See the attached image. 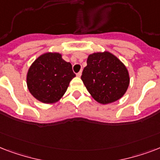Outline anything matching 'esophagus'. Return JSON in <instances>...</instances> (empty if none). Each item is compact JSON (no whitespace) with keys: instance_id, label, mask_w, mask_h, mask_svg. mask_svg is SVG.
Here are the masks:
<instances>
[{"instance_id":"obj_1","label":"esophagus","mask_w":160,"mask_h":160,"mask_svg":"<svg viewBox=\"0 0 160 160\" xmlns=\"http://www.w3.org/2000/svg\"><path fill=\"white\" fill-rule=\"evenodd\" d=\"M81 74H82V71H81V70H80V72H78L77 74H76V75H77L78 77H80V76H81Z\"/></svg>"}]
</instances>
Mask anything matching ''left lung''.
<instances>
[{
  "instance_id": "left-lung-1",
  "label": "left lung",
  "mask_w": 160,
  "mask_h": 160,
  "mask_svg": "<svg viewBox=\"0 0 160 160\" xmlns=\"http://www.w3.org/2000/svg\"><path fill=\"white\" fill-rule=\"evenodd\" d=\"M81 80L91 96L103 105L123 97L129 85V72L125 65L108 51L88 56Z\"/></svg>"
}]
</instances>
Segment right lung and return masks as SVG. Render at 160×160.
<instances>
[{
	"instance_id": "1",
	"label": "right lung",
	"mask_w": 160,
	"mask_h": 160,
	"mask_svg": "<svg viewBox=\"0 0 160 160\" xmlns=\"http://www.w3.org/2000/svg\"><path fill=\"white\" fill-rule=\"evenodd\" d=\"M75 77L72 65L56 52L40 55L30 66L26 84L31 95L45 104L57 102L65 95L70 80Z\"/></svg>"
}]
</instances>
